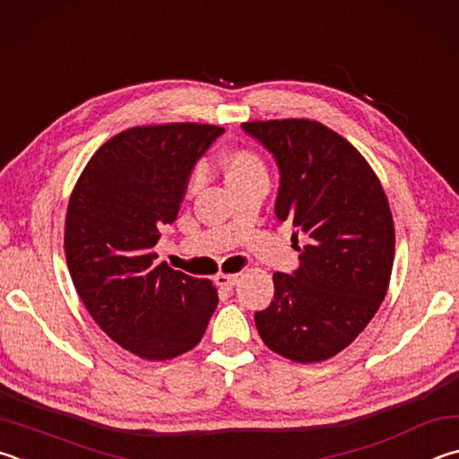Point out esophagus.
<instances>
[{
  "label": "esophagus",
  "instance_id": "34e87169",
  "mask_svg": "<svg viewBox=\"0 0 459 459\" xmlns=\"http://www.w3.org/2000/svg\"><path fill=\"white\" fill-rule=\"evenodd\" d=\"M239 274H217L215 276V284L221 288V290H231L238 284Z\"/></svg>",
  "mask_w": 459,
  "mask_h": 459
}]
</instances>
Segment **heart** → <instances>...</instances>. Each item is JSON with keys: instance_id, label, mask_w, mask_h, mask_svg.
Returning a JSON list of instances; mask_svg holds the SVG:
<instances>
[{"instance_id": "b5f03b06", "label": "heart", "mask_w": 459, "mask_h": 459, "mask_svg": "<svg viewBox=\"0 0 459 459\" xmlns=\"http://www.w3.org/2000/svg\"><path fill=\"white\" fill-rule=\"evenodd\" d=\"M264 165L262 160L254 155L250 151H238L234 155H230L225 159L223 165V173H225V183L228 181H236L242 179V177L254 175V173H262Z\"/></svg>"}]
</instances>
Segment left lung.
Wrapping results in <instances>:
<instances>
[{
	"mask_svg": "<svg viewBox=\"0 0 459 459\" xmlns=\"http://www.w3.org/2000/svg\"><path fill=\"white\" fill-rule=\"evenodd\" d=\"M242 128L276 160L274 213L294 225L300 252V268L274 274V300L255 312V328L278 355L326 360L357 339L387 294L395 258L387 197L363 155L316 120H255Z\"/></svg>",
	"mask_w": 459,
	"mask_h": 459,
	"instance_id": "left-lung-1",
	"label": "left lung"
}]
</instances>
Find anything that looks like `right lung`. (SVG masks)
<instances>
[{"mask_svg": "<svg viewBox=\"0 0 459 459\" xmlns=\"http://www.w3.org/2000/svg\"><path fill=\"white\" fill-rule=\"evenodd\" d=\"M221 126H134L107 141L72 191L64 250L94 323L149 360L197 347L217 307L209 280L157 262L160 228L173 223L191 171Z\"/></svg>", "mask_w": 459, "mask_h": 459, "instance_id": "add662e5", "label": "right lung"}]
</instances>
